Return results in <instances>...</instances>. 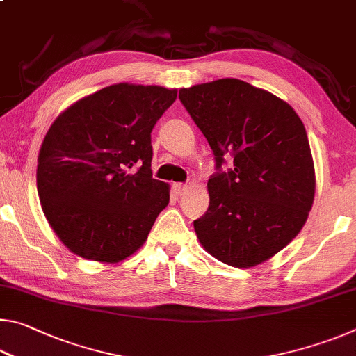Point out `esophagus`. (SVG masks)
I'll list each match as a JSON object with an SVG mask.
<instances>
[{
	"mask_svg": "<svg viewBox=\"0 0 356 356\" xmlns=\"http://www.w3.org/2000/svg\"><path fill=\"white\" fill-rule=\"evenodd\" d=\"M172 190H174V193H176V196H184L185 193L188 191V186L184 185V184H174Z\"/></svg>",
	"mask_w": 356,
	"mask_h": 356,
	"instance_id": "esophagus-1",
	"label": "esophagus"
}]
</instances>
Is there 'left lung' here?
Wrapping results in <instances>:
<instances>
[{
	"mask_svg": "<svg viewBox=\"0 0 356 356\" xmlns=\"http://www.w3.org/2000/svg\"><path fill=\"white\" fill-rule=\"evenodd\" d=\"M179 99L207 138L216 168L196 237L210 256L250 268L298 236L316 195V170L305 125L293 108L237 78L182 88Z\"/></svg>",
	"mask_w": 356,
	"mask_h": 356,
	"instance_id": "1",
	"label": "left lung"
}]
</instances>
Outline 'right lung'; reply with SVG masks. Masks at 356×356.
<instances>
[{"label": "right lung", "mask_w": 356, "mask_h": 356, "mask_svg": "<svg viewBox=\"0 0 356 356\" xmlns=\"http://www.w3.org/2000/svg\"><path fill=\"white\" fill-rule=\"evenodd\" d=\"M176 97L177 89L118 83L53 120L38 156V193L74 254L118 264L147 240L170 204V185L152 179L150 131Z\"/></svg>", "instance_id": "1"}]
</instances>
